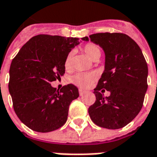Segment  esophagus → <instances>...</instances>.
<instances>
[{"label":"esophagus","instance_id":"34e87169","mask_svg":"<svg viewBox=\"0 0 157 157\" xmlns=\"http://www.w3.org/2000/svg\"><path fill=\"white\" fill-rule=\"evenodd\" d=\"M78 93H79L80 96H82L85 93V92H84V91H82V90L79 89V90H78Z\"/></svg>","mask_w":157,"mask_h":157}]
</instances>
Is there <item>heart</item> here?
<instances>
[{"label": "heart", "mask_w": 157, "mask_h": 157, "mask_svg": "<svg viewBox=\"0 0 157 157\" xmlns=\"http://www.w3.org/2000/svg\"><path fill=\"white\" fill-rule=\"evenodd\" d=\"M82 52H84L90 59H93V60L99 59L101 55V50L99 47V46H98L95 43H92V42H88L87 44H85L82 47ZM73 56H74V53L70 52V53H68V55L65 57L64 65L67 70L71 69ZM96 79H97V75L95 73H77L71 77L70 82L79 88L86 89L88 87H90L91 84Z\"/></svg>", "instance_id": "1"}]
</instances>
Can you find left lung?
I'll return each instance as SVG.
<instances>
[{
    "instance_id": "8db88e82",
    "label": "left lung",
    "mask_w": 157,
    "mask_h": 157,
    "mask_svg": "<svg viewBox=\"0 0 157 157\" xmlns=\"http://www.w3.org/2000/svg\"><path fill=\"white\" fill-rule=\"evenodd\" d=\"M102 47L105 70L93 93L96 101L88 108L90 118L98 126L121 128L138 115L147 89V64L140 47L121 33H99L82 38ZM105 90L109 97L102 94Z\"/></svg>"
}]
</instances>
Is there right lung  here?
<instances>
[{
    "mask_svg": "<svg viewBox=\"0 0 157 157\" xmlns=\"http://www.w3.org/2000/svg\"><path fill=\"white\" fill-rule=\"evenodd\" d=\"M77 37L39 34L19 50L10 68L9 91L14 112L32 130L47 133L65 124L69 107L78 98L74 84L58 91L51 82L64 75L65 59Z\"/></svg>",
    "mask_w": 157,
    "mask_h": 157,
    "instance_id": "right-lung-1",
    "label": "right lung"
}]
</instances>
